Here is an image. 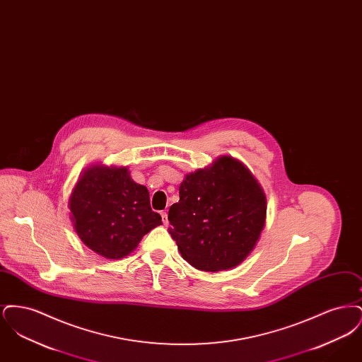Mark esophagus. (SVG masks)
<instances>
[{
    "label": "esophagus",
    "mask_w": 362,
    "mask_h": 362,
    "mask_svg": "<svg viewBox=\"0 0 362 362\" xmlns=\"http://www.w3.org/2000/svg\"><path fill=\"white\" fill-rule=\"evenodd\" d=\"M161 218H163V224L167 225L170 224V221H168V214H167V211H163L161 213Z\"/></svg>",
    "instance_id": "1"
}]
</instances>
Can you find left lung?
<instances>
[{
    "mask_svg": "<svg viewBox=\"0 0 362 362\" xmlns=\"http://www.w3.org/2000/svg\"><path fill=\"white\" fill-rule=\"evenodd\" d=\"M179 198L168 211L170 233L195 269H233L257 245L266 223V195L239 160L221 156L186 175Z\"/></svg>",
    "mask_w": 362,
    "mask_h": 362,
    "instance_id": "left-lung-1",
    "label": "left lung"
}]
</instances>
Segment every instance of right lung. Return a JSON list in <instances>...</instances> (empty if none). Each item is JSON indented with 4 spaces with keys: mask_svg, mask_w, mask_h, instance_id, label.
<instances>
[{
    "mask_svg": "<svg viewBox=\"0 0 362 362\" xmlns=\"http://www.w3.org/2000/svg\"><path fill=\"white\" fill-rule=\"evenodd\" d=\"M69 209L78 238L105 259L127 257L161 225L149 191L130 177L126 167H89L71 191Z\"/></svg>",
    "mask_w": 362,
    "mask_h": 362,
    "instance_id": "obj_1",
    "label": "right lung"
}]
</instances>
